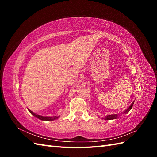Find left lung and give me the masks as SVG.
I'll use <instances>...</instances> for the list:
<instances>
[{
  "instance_id": "obj_1",
  "label": "left lung",
  "mask_w": 157,
  "mask_h": 157,
  "mask_svg": "<svg viewBox=\"0 0 157 157\" xmlns=\"http://www.w3.org/2000/svg\"><path fill=\"white\" fill-rule=\"evenodd\" d=\"M134 101L133 102L132 104H131V105L128 107L126 110L124 112V113H128V112H129L130 111V109L132 108V107H133V105H134ZM118 117V115H107V117H105V118H105V119H106V120H111V119H115V118H117Z\"/></svg>"
}]
</instances>
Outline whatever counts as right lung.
I'll list each match as a JSON object with an SVG mask.
<instances>
[{"mask_svg":"<svg viewBox=\"0 0 157 157\" xmlns=\"http://www.w3.org/2000/svg\"><path fill=\"white\" fill-rule=\"evenodd\" d=\"M29 110V111L32 114V115L33 116H35L36 117H37L38 118H39V119L40 120H42V121H53V120H55L56 119V118H58L59 117H43V116H40V115H36V114L34 113L33 111H31V110H29V109H28Z\"/></svg>","mask_w":157,"mask_h":157,"instance_id":"obj_1","label":"right lung"}]
</instances>
